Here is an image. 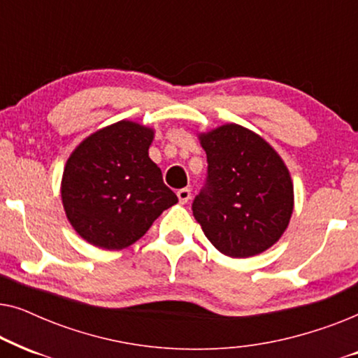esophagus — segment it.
Returning <instances> with one entry per match:
<instances>
[{
  "mask_svg": "<svg viewBox=\"0 0 358 358\" xmlns=\"http://www.w3.org/2000/svg\"><path fill=\"white\" fill-rule=\"evenodd\" d=\"M178 197H179V202L180 203H187L190 200V189H180L178 190Z\"/></svg>",
  "mask_w": 358,
  "mask_h": 358,
  "instance_id": "obj_1",
  "label": "esophagus"
}]
</instances>
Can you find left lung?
Wrapping results in <instances>:
<instances>
[{
	"mask_svg": "<svg viewBox=\"0 0 358 358\" xmlns=\"http://www.w3.org/2000/svg\"><path fill=\"white\" fill-rule=\"evenodd\" d=\"M207 185L192 203L208 241L229 257H252L282 238L293 213V182L280 155L238 124L199 134Z\"/></svg>",
	"mask_w": 358,
	"mask_h": 358,
	"instance_id": "1",
	"label": "left lung"
}]
</instances>
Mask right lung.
Masks as SVG:
<instances>
[{
  "mask_svg": "<svg viewBox=\"0 0 358 358\" xmlns=\"http://www.w3.org/2000/svg\"><path fill=\"white\" fill-rule=\"evenodd\" d=\"M155 130L120 120L76 146L62 178L68 222L92 246L129 248L178 197L150 159Z\"/></svg>",
  "mask_w": 358,
  "mask_h": 358,
  "instance_id": "add662e5",
  "label": "right lung"
}]
</instances>
